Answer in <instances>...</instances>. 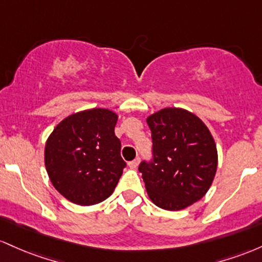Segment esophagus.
<instances>
[{
	"label": "esophagus",
	"instance_id": "1",
	"mask_svg": "<svg viewBox=\"0 0 262 262\" xmlns=\"http://www.w3.org/2000/svg\"><path fill=\"white\" fill-rule=\"evenodd\" d=\"M139 164H140V158H135L134 161H131V162L128 163V167H130V168H132V169H135V168H137V167H139Z\"/></svg>",
	"mask_w": 262,
	"mask_h": 262
}]
</instances>
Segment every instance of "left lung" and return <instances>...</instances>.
<instances>
[{"mask_svg": "<svg viewBox=\"0 0 262 262\" xmlns=\"http://www.w3.org/2000/svg\"><path fill=\"white\" fill-rule=\"evenodd\" d=\"M152 132L154 162L140 164L149 199L158 208L186 209L207 194L218 167L215 141L190 111L164 107L146 119Z\"/></svg>", "mask_w": 262, "mask_h": 262, "instance_id": "left-lung-1", "label": "left lung"}]
</instances>
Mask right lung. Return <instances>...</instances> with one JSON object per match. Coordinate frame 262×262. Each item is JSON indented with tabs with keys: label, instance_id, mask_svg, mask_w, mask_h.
Masks as SVG:
<instances>
[{
	"label": "right lung",
	"instance_id": "add662e5",
	"mask_svg": "<svg viewBox=\"0 0 262 262\" xmlns=\"http://www.w3.org/2000/svg\"><path fill=\"white\" fill-rule=\"evenodd\" d=\"M116 113L88 108L61 120L44 147L53 187L78 205H94L113 194L126 167L115 136Z\"/></svg>",
	"mask_w": 262,
	"mask_h": 262
}]
</instances>
